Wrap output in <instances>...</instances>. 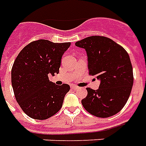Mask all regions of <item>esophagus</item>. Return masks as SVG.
<instances>
[{"instance_id": "1", "label": "esophagus", "mask_w": 146, "mask_h": 146, "mask_svg": "<svg viewBox=\"0 0 146 146\" xmlns=\"http://www.w3.org/2000/svg\"><path fill=\"white\" fill-rule=\"evenodd\" d=\"M71 88H72L73 90H78V87L77 86H71Z\"/></svg>"}]
</instances>
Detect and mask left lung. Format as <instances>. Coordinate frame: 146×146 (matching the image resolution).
Listing matches in <instances>:
<instances>
[{"label":"left lung","mask_w":146,"mask_h":146,"mask_svg":"<svg viewBox=\"0 0 146 146\" xmlns=\"http://www.w3.org/2000/svg\"><path fill=\"white\" fill-rule=\"evenodd\" d=\"M75 45L86 51L89 73L101 81L97 90L86 88L82 106L97 117L114 115L124 107L133 86L129 55L121 45L104 36L88 37Z\"/></svg>","instance_id":"8db88e82"}]
</instances>
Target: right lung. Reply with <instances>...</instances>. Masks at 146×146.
Here are the masks:
<instances>
[{
	"label": "right lung",
	"instance_id": "1",
	"mask_svg": "<svg viewBox=\"0 0 146 146\" xmlns=\"http://www.w3.org/2000/svg\"><path fill=\"white\" fill-rule=\"evenodd\" d=\"M70 45V42L39 39L26 45L15 60L12 68L14 94L22 110L32 119H46L61 108L70 86L56 85L48 75L58 74L62 56Z\"/></svg>",
	"mask_w": 146,
	"mask_h": 146
}]
</instances>
